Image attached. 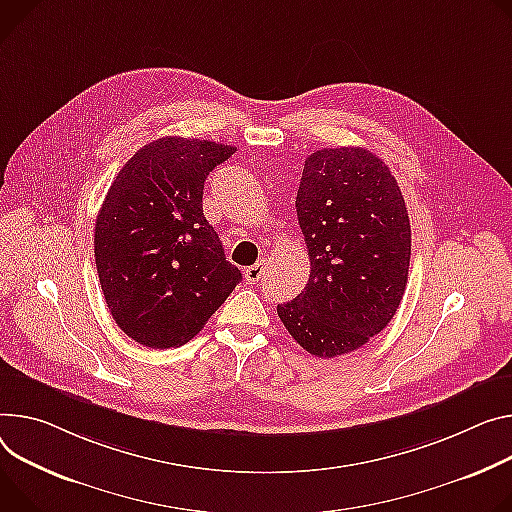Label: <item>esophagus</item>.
Returning <instances> with one entry per match:
<instances>
[{"mask_svg": "<svg viewBox=\"0 0 512 512\" xmlns=\"http://www.w3.org/2000/svg\"><path fill=\"white\" fill-rule=\"evenodd\" d=\"M261 275H263V263H257V265H251L245 269V280L249 284H257L261 280Z\"/></svg>", "mask_w": 512, "mask_h": 512, "instance_id": "1", "label": "esophagus"}]
</instances>
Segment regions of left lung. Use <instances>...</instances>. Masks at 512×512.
I'll list each match as a JSON object with an SVG mask.
<instances>
[{
    "label": "left lung",
    "mask_w": 512,
    "mask_h": 512,
    "mask_svg": "<svg viewBox=\"0 0 512 512\" xmlns=\"http://www.w3.org/2000/svg\"><path fill=\"white\" fill-rule=\"evenodd\" d=\"M296 212L310 277L277 316L308 353H351L388 327L406 290L410 220L398 181L367 149H320L304 163Z\"/></svg>",
    "instance_id": "1"
}]
</instances>
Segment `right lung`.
Instances as JSON below:
<instances>
[{
	"label": "right lung",
	"instance_id": "1",
	"mask_svg": "<svg viewBox=\"0 0 512 512\" xmlns=\"http://www.w3.org/2000/svg\"><path fill=\"white\" fill-rule=\"evenodd\" d=\"M235 151L157 138L110 185L96 220V267L110 314L136 343H188L243 280L202 208L206 177Z\"/></svg>",
	"mask_w": 512,
	"mask_h": 512
}]
</instances>
